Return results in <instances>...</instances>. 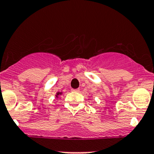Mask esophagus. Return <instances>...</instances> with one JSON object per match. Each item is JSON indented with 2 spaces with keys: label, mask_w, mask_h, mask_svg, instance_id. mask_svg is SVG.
<instances>
[{
  "label": "esophagus",
  "mask_w": 154,
  "mask_h": 154,
  "mask_svg": "<svg viewBox=\"0 0 154 154\" xmlns=\"http://www.w3.org/2000/svg\"><path fill=\"white\" fill-rule=\"evenodd\" d=\"M79 91H80L79 89H72V91H73V92H79Z\"/></svg>",
  "instance_id": "esophagus-1"
}]
</instances>
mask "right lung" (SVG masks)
<instances>
[{
    "label": "right lung",
    "instance_id": "obj_1",
    "mask_svg": "<svg viewBox=\"0 0 154 154\" xmlns=\"http://www.w3.org/2000/svg\"><path fill=\"white\" fill-rule=\"evenodd\" d=\"M61 94H62V92H57V94H56L55 97H56V98H57V97H58L60 95H61Z\"/></svg>",
    "mask_w": 154,
    "mask_h": 154
}]
</instances>
